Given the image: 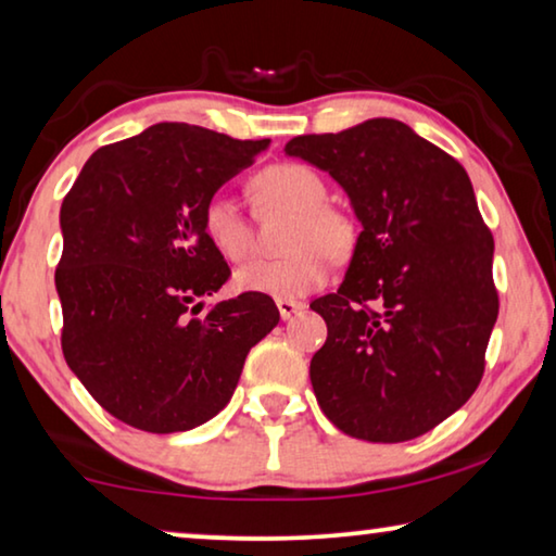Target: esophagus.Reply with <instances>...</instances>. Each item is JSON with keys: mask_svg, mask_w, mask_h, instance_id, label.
I'll list each match as a JSON object with an SVG mask.
<instances>
[{"mask_svg": "<svg viewBox=\"0 0 556 556\" xmlns=\"http://www.w3.org/2000/svg\"><path fill=\"white\" fill-rule=\"evenodd\" d=\"M276 305H278V313H280V318H283V320L293 318L295 313H301V311L305 308V305H303L301 301H286V298H278Z\"/></svg>", "mask_w": 556, "mask_h": 556, "instance_id": "34e87169", "label": "esophagus"}]
</instances>
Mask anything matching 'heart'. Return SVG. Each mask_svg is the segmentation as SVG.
<instances>
[{"instance_id":"obj_1","label":"heart","mask_w":556,"mask_h":556,"mask_svg":"<svg viewBox=\"0 0 556 556\" xmlns=\"http://www.w3.org/2000/svg\"><path fill=\"white\" fill-rule=\"evenodd\" d=\"M261 211L293 213L286 248L291 253L276 261H258L236 273L240 291L270 298H303L326 286L331 258L345 261L356 248V225L351 215L328 205L324 178L308 165L280 163L251 180ZM203 232L225 261L243 263L255 251L253 225L236 198L215 192L203 207Z\"/></svg>"}]
</instances>
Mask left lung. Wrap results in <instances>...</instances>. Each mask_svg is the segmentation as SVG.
Here are the masks:
<instances>
[{"label":"left lung","instance_id":"1","mask_svg":"<svg viewBox=\"0 0 556 556\" xmlns=\"http://www.w3.org/2000/svg\"><path fill=\"white\" fill-rule=\"evenodd\" d=\"M286 152L331 175L364 225L341 288L311 303L328 326L311 358L320 412L353 439L421 437L477 391L498 316L469 175L391 117L301 135Z\"/></svg>","mask_w":556,"mask_h":556}]
</instances>
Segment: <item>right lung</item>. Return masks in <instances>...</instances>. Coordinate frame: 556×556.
I'll list each match as a JSON object with an SVG mask.
<instances>
[{"instance_id": "right-lung-1", "label": "right lung", "mask_w": 556, "mask_h": 556, "mask_svg": "<svg viewBox=\"0 0 556 556\" xmlns=\"http://www.w3.org/2000/svg\"><path fill=\"white\" fill-rule=\"evenodd\" d=\"M270 140L157 123L104 144L62 200V353L104 412L150 433L223 412L248 351L278 326L270 295L211 305L230 268L203 207Z\"/></svg>"}]
</instances>
